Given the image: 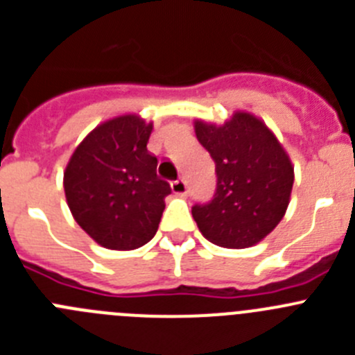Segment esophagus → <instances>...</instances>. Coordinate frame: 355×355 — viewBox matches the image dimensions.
Returning a JSON list of instances; mask_svg holds the SVG:
<instances>
[{"label": "esophagus", "mask_w": 355, "mask_h": 355, "mask_svg": "<svg viewBox=\"0 0 355 355\" xmlns=\"http://www.w3.org/2000/svg\"><path fill=\"white\" fill-rule=\"evenodd\" d=\"M171 188H172V192H174L175 196H187V192H188V184H187V181H184V180L172 181Z\"/></svg>", "instance_id": "esophagus-1"}]
</instances>
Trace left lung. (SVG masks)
<instances>
[{
  "label": "left lung",
  "mask_w": 355,
  "mask_h": 355,
  "mask_svg": "<svg viewBox=\"0 0 355 355\" xmlns=\"http://www.w3.org/2000/svg\"><path fill=\"white\" fill-rule=\"evenodd\" d=\"M197 140L215 162L216 190L192 208L206 240L227 249H247L270 234L286 213L293 165L263 121L236 112L222 126L196 121Z\"/></svg>",
  "instance_id": "1"
}]
</instances>
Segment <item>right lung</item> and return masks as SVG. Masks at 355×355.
<instances>
[{"label":"right lung","instance_id":"add662e5","mask_svg":"<svg viewBox=\"0 0 355 355\" xmlns=\"http://www.w3.org/2000/svg\"><path fill=\"white\" fill-rule=\"evenodd\" d=\"M153 122L119 115L94 128L76 147L64 172L74 220L105 249L133 250L158 231L171 184L156 174L147 150Z\"/></svg>","mask_w":355,"mask_h":355}]
</instances>
